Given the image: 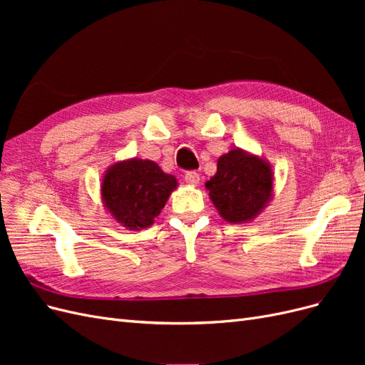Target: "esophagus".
Masks as SVG:
<instances>
[{
  "mask_svg": "<svg viewBox=\"0 0 365 365\" xmlns=\"http://www.w3.org/2000/svg\"><path fill=\"white\" fill-rule=\"evenodd\" d=\"M184 180H185V182H189V184H197L200 182V173L197 172H195V170H190V172H185V175H184Z\"/></svg>",
  "mask_w": 365,
  "mask_h": 365,
  "instance_id": "esophagus-1",
  "label": "esophagus"
}]
</instances>
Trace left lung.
Instances as JSON below:
<instances>
[{
	"mask_svg": "<svg viewBox=\"0 0 365 365\" xmlns=\"http://www.w3.org/2000/svg\"><path fill=\"white\" fill-rule=\"evenodd\" d=\"M205 187L227 222H247L269 201L272 172L263 160L235 149L217 160V172Z\"/></svg>",
	"mask_w": 365,
	"mask_h": 365,
	"instance_id": "8db88e82",
	"label": "left lung"
}]
</instances>
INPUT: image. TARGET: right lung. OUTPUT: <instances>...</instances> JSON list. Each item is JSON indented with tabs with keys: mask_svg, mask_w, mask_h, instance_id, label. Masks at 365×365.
Returning a JSON list of instances; mask_svg holds the SVG:
<instances>
[{
	"mask_svg": "<svg viewBox=\"0 0 365 365\" xmlns=\"http://www.w3.org/2000/svg\"><path fill=\"white\" fill-rule=\"evenodd\" d=\"M176 184L175 176L164 173L157 163L134 158L106 172L102 196L115 220L130 230H140L152 225Z\"/></svg>",
	"mask_w": 365,
	"mask_h": 365,
	"instance_id": "right-lung-1",
	"label": "right lung"
}]
</instances>
